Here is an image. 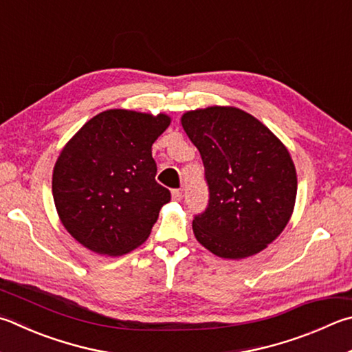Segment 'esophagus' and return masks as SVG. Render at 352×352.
<instances>
[{
  "mask_svg": "<svg viewBox=\"0 0 352 352\" xmlns=\"http://www.w3.org/2000/svg\"><path fill=\"white\" fill-rule=\"evenodd\" d=\"M182 190H178V189H175V190H172V200L174 201H180L182 200Z\"/></svg>",
  "mask_w": 352,
  "mask_h": 352,
  "instance_id": "34e87169",
  "label": "esophagus"
}]
</instances>
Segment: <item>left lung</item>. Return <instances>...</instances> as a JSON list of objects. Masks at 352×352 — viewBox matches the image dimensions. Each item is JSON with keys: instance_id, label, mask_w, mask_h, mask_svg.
Instances as JSON below:
<instances>
[{"instance_id": "8db88e82", "label": "left lung", "mask_w": 352, "mask_h": 352, "mask_svg": "<svg viewBox=\"0 0 352 352\" xmlns=\"http://www.w3.org/2000/svg\"><path fill=\"white\" fill-rule=\"evenodd\" d=\"M204 164L209 204L192 221L197 241L240 260L267 248L294 212L297 172L289 151L260 120L234 106L182 115Z\"/></svg>"}]
</instances>
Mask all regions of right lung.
Returning <instances> with one entry per match:
<instances>
[{"label": "right lung", "mask_w": 352, "mask_h": 352, "mask_svg": "<svg viewBox=\"0 0 352 352\" xmlns=\"http://www.w3.org/2000/svg\"><path fill=\"white\" fill-rule=\"evenodd\" d=\"M170 124L166 113L107 109L61 149L52 194L61 225L100 255L118 257L148 240L170 192L155 182L152 144Z\"/></svg>", "instance_id": "right-lung-1"}]
</instances>
